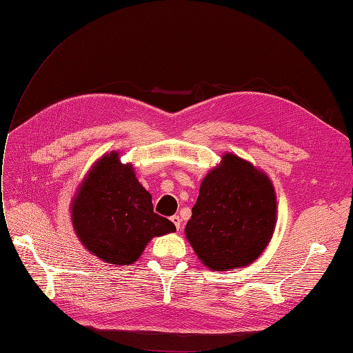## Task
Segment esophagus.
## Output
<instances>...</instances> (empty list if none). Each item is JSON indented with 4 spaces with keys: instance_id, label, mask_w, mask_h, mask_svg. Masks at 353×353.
I'll list each match as a JSON object with an SVG mask.
<instances>
[{
    "instance_id": "1",
    "label": "esophagus",
    "mask_w": 353,
    "mask_h": 353,
    "mask_svg": "<svg viewBox=\"0 0 353 353\" xmlns=\"http://www.w3.org/2000/svg\"><path fill=\"white\" fill-rule=\"evenodd\" d=\"M170 221L174 222V225H175V228H176V230H179V228H181V218H179L178 215L170 216Z\"/></svg>"
}]
</instances>
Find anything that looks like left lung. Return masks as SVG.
<instances>
[{
	"label": "left lung",
	"mask_w": 353,
	"mask_h": 353,
	"mask_svg": "<svg viewBox=\"0 0 353 353\" xmlns=\"http://www.w3.org/2000/svg\"><path fill=\"white\" fill-rule=\"evenodd\" d=\"M276 223L274 184L263 170L232 153L203 178L185 237L212 271L248 266L270 244Z\"/></svg>",
	"instance_id": "1"
}]
</instances>
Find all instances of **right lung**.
Listing matches in <instances>:
<instances>
[{
    "label": "right lung",
    "mask_w": 353,
    "mask_h": 353,
    "mask_svg": "<svg viewBox=\"0 0 353 353\" xmlns=\"http://www.w3.org/2000/svg\"><path fill=\"white\" fill-rule=\"evenodd\" d=\"M77 237L105 263L131 265L153 237L176 231L153 212L152 194L137 179L132 163L119 152L103 154L85 175L70 203Z\"/></svg>",
    "instance_id": "right-lung-1"
}]
</instances>
